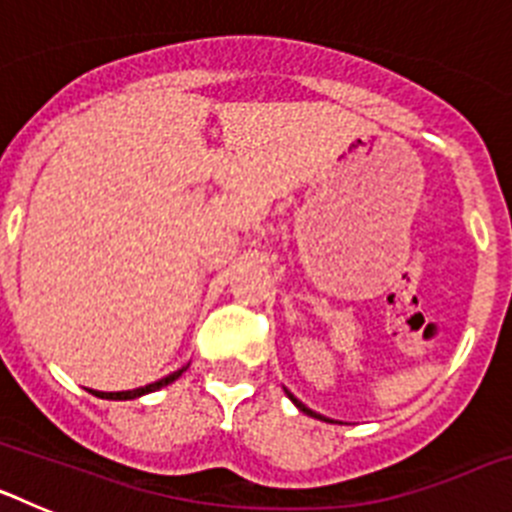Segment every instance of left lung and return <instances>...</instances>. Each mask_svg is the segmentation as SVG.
<instances>
[{
  "label": "left lung",
  "instance_id": "8db88e82",
  "mask_svg": "<svg viewBox=\"0 0 512 512\" xmlns=\"http://www.w3.org/2000/svg\"><path fill=\"white\" fill-rule=\"evenodd\" d=\"M287 397H289V400H292V402H295V405H297V408H300V410H302V413H307V415H312V418H320V420H328V418H323V415H318V413H312V410H310V408H305V405H302V402H300V400H297V397H295V395H292V392H287Z\"/></svg>",
  "mask_w": 512,
  "mask_h": 512
}]
</instances>
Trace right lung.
I'll list each match as a JSON object with an SVG mask.
<instances>
[{
  "label": "right lung",
  "mask_w": 512,
  "mask_h": 512,
  "mask_svg": "<svg viewBox=\"0 0 512 512\" xmlns=\"http://www.w3.org/2000/svg\"><path fill=\"white\" fill-rule=\"evenodd\" d=\"M184 372H187V366H182V369H176L174 374H169V377H164V379H158V382L146 384V387H138V390H128V392H97V390H89V392H92V395H97V397H102V400H135V397H140V395H148V392L161 390V387H166V384H171V382H174V379L182 377Z\"/></svg>",
  "instance_id": "1"
}]
</instances>
